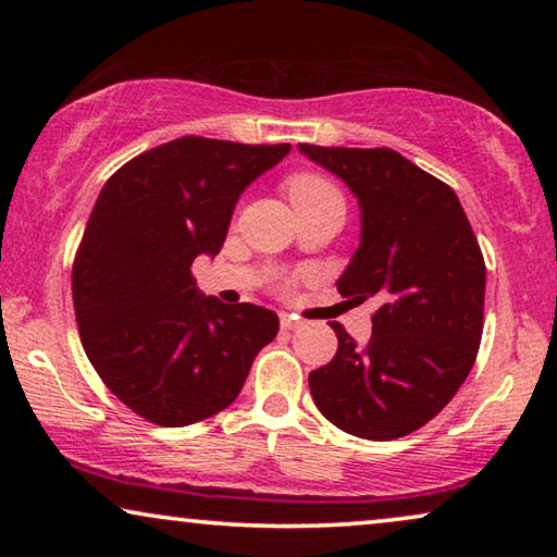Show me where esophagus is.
Returning <instances> with one entry per match:
<instances>
[{
	"mask_svg": "<svg viewBox=\"0 0 557 557\" xmlns=\"http://www.w3.org/2000/svg\"><path fill=\"white\" fill-rule=\"evenodd\" d=\"M281 326H284L286 332H294V330H301L304 322H301L299 317H294V314H281Z\"/></svg>",
	"mask_w": 557,
	"mask_h": 557,
	"instance_id": "34e87169",
	"label": "esophagus"
}]
</instances>
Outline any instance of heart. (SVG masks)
I'll list each match as a JSON object with an SVG mask.
<instances>
[{
	"mask_svg": "<svg viewBox=\"0 0 557 557\" xmlns=\"http://www.w3.org/2000/svg\"><path fill=\"white\" fill-rule=\"evenodd\" d=\"M286 193H288V200H292V205L296 208V205L314 202L319 197L337 195V189H334L324 177H319V174L304 172L286 180Z\"/></svg>",
	"mask_w": 557,
	"mask_h": 557,
	"instance_id": "1",
	"label": "heart"
}]
</instances>
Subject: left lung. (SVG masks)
<instances>
[{
    "instance_id": "obj_1",
    "label": "left lung",
    "mask_w": 557,
    "mask_h": 557,
    "mask_svg": "<svg viewBox=\"0 0 557 557\" xmlns=\"http://www.w3.org/2000/svg\"><path fill=\"white\" fill-rule=\"evenodd\" d=\"M360 205V246L337 281L342 296L375 299L368 345L332 322L339 347L309 375L326 421L352 436L393 441L438 416L476 360L486 269L459 197L393 149L299 144Z\"/></svg>"
}]
</instances>
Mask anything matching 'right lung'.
I'll list each match as a JSON object with an SVG mask.
<instances>
[{"label": "right lung", "mask_w": 557, "mask_h": 557, "mask_svg": "<svg viewBox=\"0 0 557 557\" xmlns=\"http://www.w3.org/2000/svg\"><path fill=\"white\" fill-rule=\"evenodd\" d=\"M292 144L182 136L106 182L73 265V307L90 364L147 421L180 429L220 413L276 337V311L223 304L193 278L215 258L250 182Z\"/></svg>", "instance_id": "add662e5"}]
</instances>
